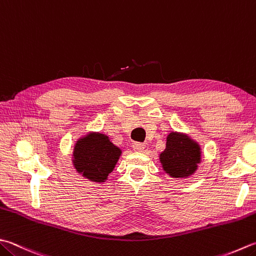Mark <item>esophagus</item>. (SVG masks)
I'll use <instances>...</instances> for the list:
<instances>
[{"mask_svg": "<svg viewBox=\"0 0 256 256\" xmlns=\"http://www.w3.org/2000/svg\"><path fill=\"white\" fill-rule=\"evenodd\" d=\"M144 147L146 146H144V144H142V142H134L132 144V148L134 152H142Z\"/></svg>", "mask_w": 256, "mask_h": 256, "instance_id": "1", "label": "esophagus"}]
</instances>
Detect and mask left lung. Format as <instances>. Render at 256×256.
<instances>
[{
    "label": "left lung",
    "mask_w": 256,
    "mask_h": 256,
    "mask_svg": "<svg viewBox=\"0 0 256 256\" xmlns=\"http://www.w3.org/2000/svg\"><path fill=\"white\" fill-rule=\"evenodd\" d=\"M200 162V148L192 139L178 132L167 137L166 149L160 154L164 170L172 177H186L197 170Z\"/></svg>",
    "instance_id": "left-lung-1"
}]
</instances>
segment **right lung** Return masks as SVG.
Returning <instances> with one entry per match:
<instances>
[{"mask_svg":"<svg viewBox=\"0 0 256 256\" xmlns=\"http://www.w3.org/2000/svg\"><path fill=\"white\" fill-rule=\"evenodd\" d=\"M122 150L102 134H90L74 146V165L78 172L92 182H104L117 164Z\"/></svg>","mask_w":256,"mask_h":256,"instance_id":"add662e5","label":"right lung"}]
</instances>
